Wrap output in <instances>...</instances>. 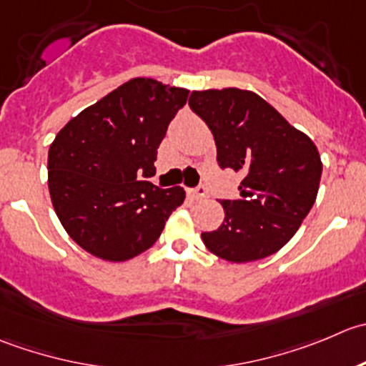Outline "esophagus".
<instances>
[{
	"label": "esophagus",
	"mask_w": 366,
	"mask_h": 366,
	"mask_svg": "<svg viewBox=\"0 0 366 366\" xmlns=\"http://www.w3.org/2000/svg\"><path fill=\"white\" fill-rule=\"evenodd\" d=\"M188 195H190L194 201H201V199H204L206 195H208V190H206V187L199 184V187L194 188V190H188Z\"/></svg>",
	"instance_id": "1"
}]
</instances>
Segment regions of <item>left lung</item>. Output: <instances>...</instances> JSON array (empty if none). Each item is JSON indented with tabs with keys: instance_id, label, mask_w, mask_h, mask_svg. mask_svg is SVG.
Segmentation results:
<instances>
[{
	"instance_id": "left-lung-1",
	"label": "left lung",
	"mask_w": 366,
	"mask_h": 366,
	"mask_svg": "<svg viewBox=\"0 0 366 366\" xmlns=\"http://www.w3.org/2000/svg\"><path fill=\"white\" fill-rule=\"evenodd\" d=\"M192 110L212 129L217 162L242 172L240 199L222 201L224 222L202 233L219 258L247 263L280 251L317 199L322 162L310 137L251 90H194Z\"/></svg>"
}]
</instances>
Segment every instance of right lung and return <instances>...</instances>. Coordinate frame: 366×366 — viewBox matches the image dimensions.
<instances>
[{"label": "right lung", "mask_w": 366, "mask_h": 366, "mask_svg": "<svg viewBox=\"0 0 366 366\" xmlns=\"http://www.w3.org/2000/svg\"><path fill=\"white\" fill-rule=\"evenodd\" d=\"M188 97L187 89L133 78L72 117L53 140L48 184L69 237L107 262L147 251L184 190L149 182L158 146Z\"/></svg>", "instance_id": "add662e5"}]
</instances>
